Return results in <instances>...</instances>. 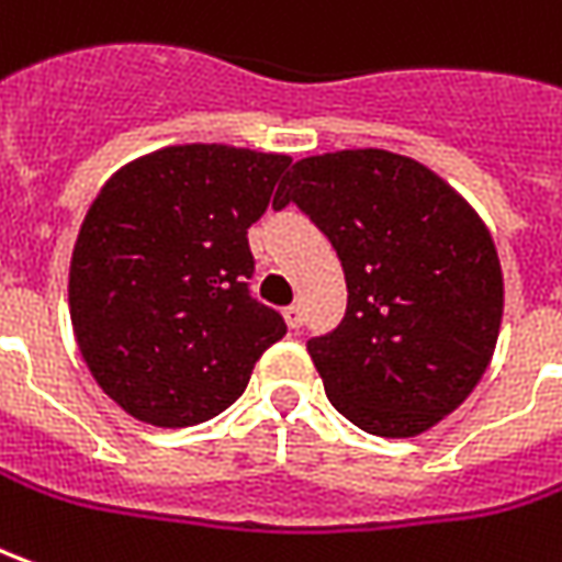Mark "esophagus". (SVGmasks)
Segmentation results:
<instances>
[{
    "instance_id": "1",
    "label": "esophagus",
    "mask_w": 562,
    "mask_h": 562,
    "mask_svg": "<svg viewBox=\"0 0 562 562\" xmlns=\"http://www.w3.org/2000/svg\"><path fill=\"white\" fill-rule=\"evenodd\" d=\"M282 316H285V322H289V328H294V331H297V328L304 325V310L297 307V304H292V307L282 310Z\"/></svg>"
}]
</instances>
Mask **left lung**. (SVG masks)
<instances>
[{"mask_svg":"<svg viewBox=\"0 0 562 562\" xmlns=\"http://www.w3.org/2000/svg\"><path fill=\"white\" fill-rule=\"evenodd\" d=\"M294 203L335 246L347 313L307 340L328 402L380 438H414L469 398L493 359L502 268L474 210L423 164L383 148L297 160Z\"/></svg>","mask_w":562,"mask_h":562,"instance_id":"1","label":"left lung"}]
</instances>
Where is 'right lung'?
<instances>
[{"instance_id": "add662e5", "label": "right lung", "mask_w": 562, "mask_h": 562, "mask_svg": "<svg viewBox=\"0 0 562 562\" xmlns=\"http://www.w3.org/2000/svg\"><path fill=\"white\" fill-rule=\"evenodd\" d=\"M292 164L170 145L109 179L78 231L69 313L90 374L131 417L182 429L237 402L285 319L249 292V227Z\"/></svg>"}]
</instances>
